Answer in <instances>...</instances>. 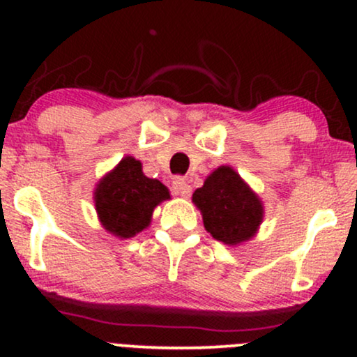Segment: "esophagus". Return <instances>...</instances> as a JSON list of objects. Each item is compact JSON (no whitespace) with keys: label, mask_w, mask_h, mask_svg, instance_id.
Returning a JSON list of instances; mask_svg holds the SVG:
<instances>
[{"label":"esophagus","mask_w":357,"mask_h":357,"mask_svg":"<svg viewBox=\"0 0 357 357\" xmlns=\"http://www.w3.org/2000/svg\"><path fill=\"white\" fill-rule=\"evenodd\" d=\"M173 190L176 195L183 196V198H188V196L191 195V184L186 181L184 178H176L173 181Z\"/></svg>","instance_id":"esophagus-1"}]
</instances>
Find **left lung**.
I'll list each match as a JSON object with an SVG mask.
<instances>
[{
    "label": "left lung",
    "mask_w": 357,
    "mask_h": 357,
    "mask_svg": "<svg viewBox=\"0 0 357 357\" xmlns=\"http://www.w3.org/2000/svg\"><path fill=\"white\" fill-rule=\"evenodd\" d=\"M192 203L203 216L206 231L228 247L252 240L264 221L260 196L231 166H220L192 192Z\"/></svg>",
    "instance_id": "left-lung-1"
}]
</instances>
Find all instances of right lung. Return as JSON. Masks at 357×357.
<instances>
[{
  "label": "right lung",
  "instance_id": "1",
  "mask_svg": "<svg viewBox=\"0 0 357 357\" xmlns=\"http://www.w3.org/2000/svg\"><path fill=\"white\" fill-rule=\"evenodd\" d=\"M171 199L169 190L159 179L142 173L141 161L126 155L96 184L93 203L102 228L119 240L146 230L154 208Z\"/></svg>",
  "mask_w": 357,
  "mask_h": 357
}]
</instances>
